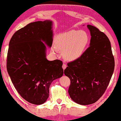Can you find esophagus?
Instances as JSON below:
<instances>
[{
	"label": "esophagus",
	"mask_w": 121,
	"mask_h": 121,
	"mask_svg": "<svg viewBox=\"0 0 121 121\" xmlns=\"http://www.w3.org/2000/svg\"><path fill=\"white\" fill-rule=\"evenodd\" d=\"M66 66H67V65H66L65 64H63V65H62V68H63V69L64 70L65 69V68H66Z\"/></svg>",
	"instance_id": "34e87169"
}]
</instances>
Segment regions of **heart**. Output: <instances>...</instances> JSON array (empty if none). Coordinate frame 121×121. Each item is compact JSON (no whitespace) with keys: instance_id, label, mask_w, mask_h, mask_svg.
Instances as JSON below:
<instances>
[{"instance_id":"1","label":"heart","mask_w":121,"mask_h":121,"mask_svg":"<svg viewBox=\"0 0 121 121\" xmlns=\"http://www.w3.org/2000/svg\"><path fill=\"white\" fill-rule=\"evenodd\" d=\"M88 41V36L85 31L72 30L58 35L56 46L63 51V55L66 60L72 61L81 56ZM53 51L57 52V50L55 48Z\"/></svg>"}]
</instances>
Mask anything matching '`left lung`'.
<instances>
[{"mask_svg":"<svg viewBox=\"0 0 121 121\" xmlns=\"http://www.w3.org/2000/svg\"><path fill=\"white\" fill-rule=\"evenodd\" d=\"M90 46L78 59L68 63L64 74L70 80L68 93L75 103L90 105L98 100L113 74L115 59L108 36L97 28L87 25Z\"/></svg>","mask_w":121,"mask_h":121,"instance_id":"8db88e82","label":"left lung"}]
</instances>
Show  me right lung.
I'll return each mask as SVG.
<instances>
[{
	"label": "right lung",
	"instance_id": "1",
	"mask_svg": "<svg viewBox=\"0 0 121 121\" xmlns=\"http://www.w3.org/2000/svg\"><path fill=\"white\" fill-rule=\"evenodd\" d=\"M52 24L50 20L30 23L14 33L9 45V75L17 92L33 104L44 103L52 82L63 75L62 61L46 58L43 41L51 47Z\"/></svg>",
	"mask_w": 121,
	"mask_h": 121
}]
</instances>
